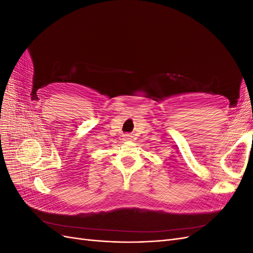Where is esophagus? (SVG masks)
I'll return each instance as SVG.
<instances>
[{
  "mask_svg": "<svg viewBox=\"0 0 253 253\" xmlns=\"http://www.w3.org/2000/svg\"><path fill=\"white\" fill-rule=\"evenodd\" d=\"M132 137H133L132 135H129V134H126V135H125V139H126V140H129V139H132Z\"/></svg>",
  "mask_w": 253,
  "mask_h": 253,
  "instance_id": "esophagus-1",
  "label": "esophagus"
}]
</instances>
